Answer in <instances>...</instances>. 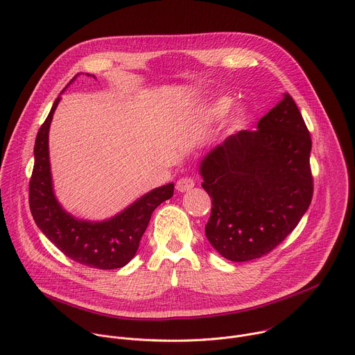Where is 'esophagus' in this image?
Returning <instances> with one entry per match:
<instances>
[{
	"label": "esophagus",
	"mask_w": 355,
	"mask_h": 355,
	"mask_svg": "<svg viewBox=\"0 0 355 355\" xmlns=\"http://www.w3.org/2000/svg\"><path fill=\"white\" fill-rule=\"evenodd\" d=\"M195 185V181L193 178L191 177H184V178H180L175 184V188L178 192H188L189 189H192Z\"/></svg>",
	"instance_id": "34e87169"
}]
</instances>
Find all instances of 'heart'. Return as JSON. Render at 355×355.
<instances>
[{"label": "heart", "instance_id": "heart-1", "mask_svg": "<svg viewBox=\"0 0 355 355\" xmlns=\"http://www.w3.org/2000/svg\"><path fill=\"white\" fill-rule=\"evenodd\" d=\"M228 107H230V100H228L227 97H224V98H218L217 101H214V103H213V104L206 110L207 116H209V118H217V116H221V115L228 110ZM243 123H244V115H243L241 112H239L237 115H234V116H232L231 125H232L234 128H239Z\"/></svg>", "mask_w": 355, "mask_h": 355}]
</instances>
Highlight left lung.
I'll return each instance as SVG.
<instances>
[{"mask_svg": "<svg viewBox=\"0 0 355 355\" xmlns=\"http://www.w3.org/2000/svg\"><path fill=\"white\" fill-rule=\"evenodd\" d=\"M257 128L228 137L199 164L202 187L213 199L206 237L232 262L275 250L297 227L313 193L312 141L293 97L286 93Z\"/></svg>", "mask_w": 355, "mask_h": 355, "instance_id": "1", "label": "left lung"}]
</instances>
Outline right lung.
Here are the masks:
<instances>
[{
    "mask_svg": "<svg viewBox=\"0 0 355 355\" xmlns=\"http://www.w3.org/2000/svg\"><path fill=\"white\" fill-rule=\"evenodd\" d=\"M60 100L58 96L35 142V166L29 182L32 216L46 237L69 259L96 269L123 268L135 257L153 210L173 196L174 184L152 189L108 220L73 217L57 200L50 170L49 131Z\"/></svg>",
    "mask_w": 355,
    "mask_h": 355,
    "instance_id": "obj_1",
    "label": "right lung"
}]
</instances>
